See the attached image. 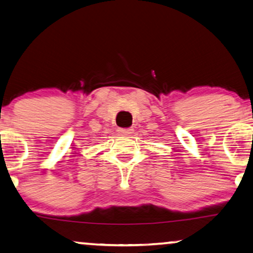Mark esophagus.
<instances>
[{
  "instance_id": "esophagus-1",
  "label": "esophagus",
  "mask_w": 253,
  "mask_h": 253,
  "mask_svg": "<svg viewBox=\"0 0 253 253\" xmlns=\"http://www.w3.org/2000/svg\"><path fill=\"white\" fill-rule=\"evenodd\" d=\"M120 133L122 136H130V134L133 133L132 127H129V129H120Z\"/></svg>"
}]
</instances>
